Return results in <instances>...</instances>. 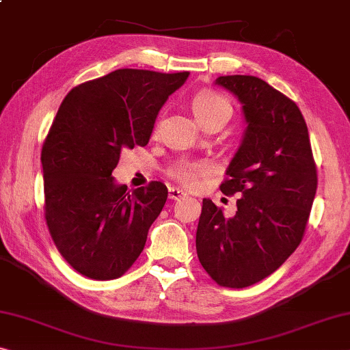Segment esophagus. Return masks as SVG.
I'll return each mask as SVG.
<instances>
[{
    "label": "esophagus",
    "instance_id": "obj_1",
    "mask_svg": "<svg viewBox=\"0 0 350 350\" xmlns=\"http://www.w3.org/2000/svg\"><path fill=\"white\" fill-rule=\"evenodd\" d=\"M186 192L183 189H178V187H169V198L170 200H178V198L185 197Z\"/></svg>",
    "mask_w": 350,
    "mask_h": 350
}]
</instances>
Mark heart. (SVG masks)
Listing matches in <instances>:
<instances>
[{
  "label": "heart",
  "mask_w": 350,
  "mask_h": 350,
  "mask_svg": "<svg viewBox=\"0 0 350 350\" xmlns=\"http://www.w3.org/2000/svg\"><path fill=\"white\" fill-rule=\"evenodd\" d=\"M192 111L198 123H200V125H205L206 122L216 119V117H230L231 106L227 98L220 94L213 92V90H203V92H198L193 96ZM202 170L203 167L200 164L185 163L172 170V175H174L178 181L185 183V185H189V183L197 178L198 174H202Z\"/></svg>",
  "instance_id": "b5f03b06"
}]
</instances>
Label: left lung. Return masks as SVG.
Segmentation results:
<instances>
[{"label":"left lung","instance_id":"left-lung-1","mask_svg":"<svg viewBox=\"0 0 350 350\" xmlns=\"http://www.w3.org/2000/svg\"><path fill=\"white\" fill-rule=\"evenodd\" d=\"M216 84L243 105V142L220 185L238 196L227 216L203 198L196 247L202 266L220 286L245 288L275 272L304 238L318 174L308 128L297 105L249 75L219 77Z\"/></svg>","mask_w":350,"mask_h":350}]
</instances>
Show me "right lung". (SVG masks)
<instances>
[{"instance_id":"add662e5","label":"right lung","mask_w":350,"mask_h":350,"mask_svg":"<svg viewBox=\"0 0 350 350\" xmlns=\"http://www.w3.org/2000/svg\"><path fill=\"white\" fill-rule=\"evenodd\" d=\"M187 72L119 68L73 88L42 147L45 219L59 254L94 280L123 275L163 211L161 181L133 192L112 170L123 148L145 147L158 112Z\"/></svg>"}]
</instances>
